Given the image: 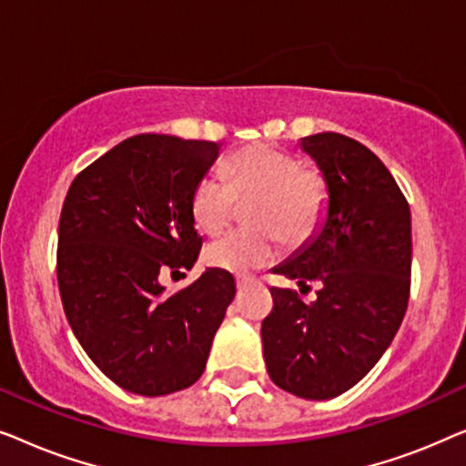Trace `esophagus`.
I'll list each match as a JSON object with an SVG mask.
<instances>
[{"instance_id":"1","label":"esophagus","mask_w":466,"mask_h":466,"mask_svg":"<svg viewBox=\"0 0 466 466\" xmlns=\"http://www.w3.org/2000/svg\"><path fill=\"white\" fill-rule=\"evenodd\" d=\"M235 284H238V289H246V286L252 284L250 278H235Z\"/></svg>"}]
</instances>
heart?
<instances>
[{
    "label": "heart",
    "mask_w": 466,
    "mask_h": 466,
    "mask_svg": "<svg viewBox=\"0 0 466 466\" xmlns=\"http://www.w3.org/2000/svg\"><path fill=\"white\" fill-rule=\"evenodd\" d=\"M222 176L203 177L190 197V214L201 233L216 235L231 222L238 199L250 206L257 231H231L212 241L206 260L216 269L250 273L271 265L282 239L297 244L314 231L327 203V184L314 167L273 146H250L222 165Z\"/></svg>",
    "instance_id": "heart-1"
}]
</instances>
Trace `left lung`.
Masks as SVG:
<instances>
[{
    "mask_svg": "<svg viewBox=\"0 0 466 466\" xmlns=\"http://www.w3.org/2000/svg\"><path fill=\"white\" fill-rule=\"evenodd\" d=\"M327 184V214L314 235L273 273L311 303L271 289L263 356L271 381L295 397L327 400L365 378L390 346L410 301L411 212L386 165L341 133L299 142ZM309 289V286H308Z\"/></svg>",
    "mask_w": 466,
    "mask_h": 466,
    "instance_id": "8db88e82",
    "label": "left lung"
}]
</instances>
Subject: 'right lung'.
Returning a JSON list of instances; mask_svg holds the SVG:
<instances>
[{"instance_id": "right-lung-1", "label": "right lung", "mask_w": 466, "mask_h": 466, "mask_svg": "<svg viewBox=\"0 0 466 466\" xmlns=\"http://www.w3.org/2000/svg\"><path fill=\"white\" fill-rule=\"evenodd\" d=\"M218 152L214 142L133 136L80 171L63 203L56 279L67 322L88 359L133 394L193 386L235 297L225 269L174 295L158 282L197 263L190 197Z\"/></svg>"}]
</instances>
